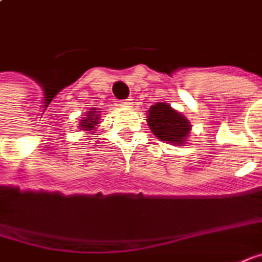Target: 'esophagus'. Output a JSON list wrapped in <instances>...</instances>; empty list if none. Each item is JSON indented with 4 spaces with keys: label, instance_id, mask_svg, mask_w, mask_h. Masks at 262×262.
<instances>
[{
    "label": "esophagus",
    "instance_id": "obj_1",
    "mask_svg": "<svg viewBox=\"0 0 262 262\" xmlns=\"http://www.w3.org/2000/svg\"><path fill=\"white\" fill-rule=\"evenodd\" d=\"M120 105H122V107H132V100L130 98H127V100H122V101H120Z\"/></svg>",
    "mask_w": 262,
    "mask_h": 262
}]
</instances>
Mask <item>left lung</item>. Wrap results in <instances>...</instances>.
Here are the masks:
<instances>
[{
    "mask_svg": "<svg viewBox=\"0 0 262 262\" xmlns=\"http://www.w3.org/2000/svg\"><path fill=\"white\" fill-rule=\"evenodd\" d=\"M148 124L152 133L171 145H181L190 133V122L169 104L157 103L148 110Z\"/></svg>",
    "mask_w": 262,
    "mask_h": 262,
    "instance_id": "1",
    "label": "left lung"
}]
</instances>
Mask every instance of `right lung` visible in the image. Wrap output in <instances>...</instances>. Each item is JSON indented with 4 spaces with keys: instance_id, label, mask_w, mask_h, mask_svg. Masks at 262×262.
Returning a JSON list of instances; mask_svg holds the SVG:
<instances>
[{
    "instance_id": "1",
    "label": "right lung",
    "mask_w": 262,
    "mask_h": 262,
    "mask_svg": "<svg viewBox=\"0 0 262 262\" xmlns=\"http://www.w3.org/2000/svg\"><path fill=\"white\" fill-rule=\"evenodd\" d=\"M98 116L95 114V112H90L86 113V117H84V120L81 122V126L79 127H84V130H91L94 129V126L98 123Z\"/></svg>"
}]
</instances>
